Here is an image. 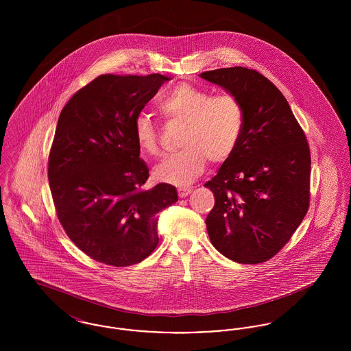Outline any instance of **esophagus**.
Instances as JSON below:
<instances>
[{
  "mask_svg": "<svg viewBox=\"0 0 351 351\" xmlns=\"http://www.w3.org/2000/svg\"><path fill=\"white\" fill-rule=\"evenodd\" d=\"M191 192H192V189H191V188H185V186H180V188H178L179 197H185V196H188Z\"/></svg>",
  "mask_w": 351,
  "mask_h": 351,
  "instance_id": "34e87169",
  "label": "esophagus"
}]
</instances>
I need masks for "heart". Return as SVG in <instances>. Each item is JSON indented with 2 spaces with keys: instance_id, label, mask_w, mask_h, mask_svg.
I'll use <instances>...</instances> for the list:
<instances>
[{
  "instance_id": "obj_1",
  "label": "heart",
  "mask_w": 351,
  "mask_h": 351,
  "mask_svg": "<svg viewBox=\"0 0 351 351\" xmlns=\"http://www.w3.org/2000/svg\"><path fill=\"white\" fill-rule=\"evenodd\" d=\"M162 116L184 122L179 152L168 155L156 167L159 180L175 185L191 183L208 163H223L237 149L245 125L242 102L232 93L212 95L192 84L172 86L158 104ZM135 142L146 155L160 152L158 130L147 116L134 122Z\"/></svg>"
}]
</instances>
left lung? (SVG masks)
Here are the masks:
<instances>
[{
  "mask_svg": "<svg viewBox=\"0 0 351 351\" xmlns=\"http://www.w3.org/2000/svg\"><path fill=\"white\" fill-rule=\"evenodd\" d=\"M200 76L237 96L245 109L237 149L204 185L215 195L205 221L210 242L237 263L267 262L309 208L306 136L282 92L258 71L219 68Z\"/></svg>",
  "mask_w": 351,
  "mask_h": 351,
  "instance_id": "obj_1",
  "label": "left lung"
}]
</instances>
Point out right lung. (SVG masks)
<instances>
[{
	"label": "right lung",
	"mask_w": 351,
	"mask_h": 351,
	"mask_svg": "<svg viewBox=\"0 0 351 351\" xmlns=\"http://www.w3.org/2000/svg\"><path fill=\"white\" fill-rule=\"evenodd\" d=\"M167 76L101 75L63 108L49 155L56 216L92 259L128 267L158 246L156 215L178 201L167 183L146 189L134 122Z\"/></svg>",
	"instance_id": "right-lung-1"
}]
</instances>
